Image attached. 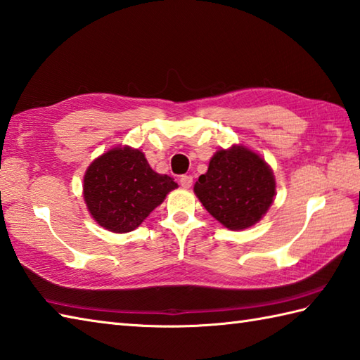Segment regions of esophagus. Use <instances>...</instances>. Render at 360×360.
Returning <instances> with one entry per match:
<instances>
[{"label": "esophagus", "mask_w": 360, "mask_h": 360, "mask_svg": "<svg viewBox=\"0 0 360 360\" xmlns=\"http://www.w3.org/2000/svg\"><path fill=\"white\" fill-rule=\"evenodd\" d=\"M179 184L184 187V188H190V187H192V184H193V178H192V176H181Z\"/></svg>", "instance_id": "1"}]
</instances>
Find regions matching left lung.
<instances>
[{
  "mask_svg": "<svg viewBox=\"0 0 360 360\" xmlns=\"http://www.w3.org/2000/svg\"><path fill=\"white\" fill-rule=\"evenodd\" d=\"M207 212L232 231L256 224L271 206L276 182L266 162L245 146L218 150L193 187Z\"/></svg>",
  "mask_w": 360,
  "mask_h": 360,
  "instance_id": "8db88e82",
  "label": "left lung"
}]
</instances>
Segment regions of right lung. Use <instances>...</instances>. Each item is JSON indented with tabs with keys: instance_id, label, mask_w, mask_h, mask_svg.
I'll return each instance as SVG.
<instances>
[{
	"instance_id": "obj_1",
	"label": "right lung",
	"mask_w": 360,
	"mask_h": 360,
	"mask_svg": "<svg viewBox=\"0 0 360 360\" xmlns=\"http://www.w3.org/2000/svg\"><path fill=\"white\" fill-rule=\"evenodd\" d=\"M178 184L153 170L140 150L114 148L91 162L84 174V200L90 215L112 232L139 228Z\"/></svg>"
}]
</instances>
